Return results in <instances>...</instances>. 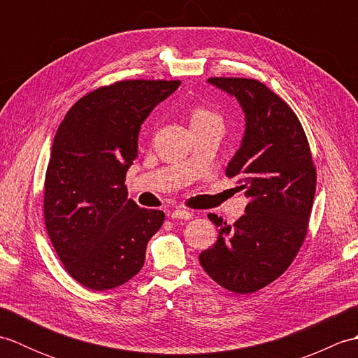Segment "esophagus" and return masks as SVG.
Returning a JSON list of instances; mask_svg holds the SVG:
<instances>
[{
    "instance_id": "esophagus-1",
    "label": "esophagus",
    "mask_w": 358,
    "mask_h": 358,
    "mask_svg": "<svg viewBox=\"0 0 358 358\" xmlns=\"http://www.w3.org/2000/svg\"><path fill=\"white\" fill-rule=\"evenodd\" d=\"M169 217L172 220H191L192 218V212H189L186 209H175L172 210Z\"/></svg>"
}]
</instances>
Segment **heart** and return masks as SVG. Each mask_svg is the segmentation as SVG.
<instances>
[{"instance_id": "b5f03b06", "label": "heart", "mask_w": 358, "mask_h": 358, "mask_svg": "<svg viewBox=\"0 0 358 358\" xmlns=\"http://www.w3.org/2000/svg\"><path fill=\"white\" fill-rule=\"evenodd\" d=\"M206 121H220V117L206 108H196L192 112V123H206Z\"/></svg>"}]
</instances>
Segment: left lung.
<instances>
[{
	"label": "left lung",
	"instance_id": "1",
	"mask_svg": "<svg viewBox=\"0 0 358 358\" xmlns=\"http://www.w3.org/2000/svg\"><path fill=\"white\" fill-rule=\"evenodd\" d=\"M237 98L246 131L226 167L250 201L232 226L209 214L218 227L215 245L199 260L208 275L235 294L268 286L292 263L305 241L317 173L309 143L294 110L250 78H209Z\"/></svg>",
	"mask_w": 358,
	"mask_h": 358
}]
</instances>
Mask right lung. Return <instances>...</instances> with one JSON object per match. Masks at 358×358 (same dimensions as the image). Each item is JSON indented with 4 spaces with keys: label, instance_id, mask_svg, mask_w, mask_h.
<instances>
[{
    "label": "right lung",
    "instance_id": "right-lung-1",
    "mask_svg": "<svg viewBox=\"0 0 358 358\" xmlns=\"http://www.w3.org/2000/svg\"><path fill=\"white\" fill-rule=\"evenodd\" d=\"M180 81L127 80L85 95L53 138L44 181L45 229L66 271L106 291L140 272L164 214L127 199L144 120Z\"/></svg>",
    "mask_w": 358,
    "mask_h": 358
}]
</instances>
